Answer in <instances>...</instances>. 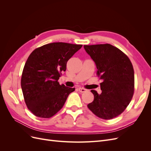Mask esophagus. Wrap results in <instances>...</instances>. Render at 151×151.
Segmentation results:
<instances>
[{
    "instance_id": "obj_1",
    "label": "esophagus",
    "mask_w": 151,
    "mask_h": 151,
    "mask_svg": "<svg viewBox=\"0 0 151 151\" xmlns=\"http://www.w3.org/2000/svg\"><path fill=\"white\" fill-rule=\"evenodd\" d=\"M79 91H80L81 93H84V92H86V91H87V89H84L83 88H79Z\"/></svg>"
}]
</instances>
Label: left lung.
Returning <instances> with one entry per match:
<instances>
[{"instance_id":"8db88e82","label":"left lung","mask_w":151,"mask_h":151,"mask_svg":"<svg viewBox=\"0 0 151 151\" xmlns=\"http://www.w3.org/2000/svg\"><path fill=\"white\" fill-rule=\"evenodd\" d=\"M84 48L103 80L100 83L102 93L99 94L91 90L94 98L88 107L99 118L112 119L125 110L133 96V66L124 53L110 44L84 45Z\"/></svg>"}]
</instances>
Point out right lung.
I'll return each mask as SVG.
<instances>
[{"mask_svg":"<svg viewBox=\"0 0 151 151\" xmlns=\"http://www.w3.org/2000/svg\"><path fill=\"white\" fill-rule=\"evenodd\" d=\"M83 47L62 42L45 45L29 56L22 71L21 88L27 107L40 118L53 116L75 88L58 83L67 62Z\"/></svg>","mask_w":151,"mask_h":151,"instance_id":"add662e5","label":"right lung"}]
</instances>
